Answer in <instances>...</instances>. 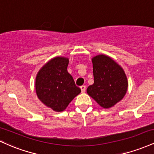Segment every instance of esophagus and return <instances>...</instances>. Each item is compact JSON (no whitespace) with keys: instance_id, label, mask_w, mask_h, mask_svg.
<instances>
[{"instance_id":"1","label":"esophagus","mask_w":154,"mask_h":154,"mask_svg":"<svg viewBox=\"0 0 154 154\" xmlns=\"http://www.w3.org/2000/svg\"><path fill=\"white\" fill-rule=\"evenodd\" d=\"M80 89H81V91H82V93H85L86 90V87L85 85H82L80 87Z\"/></svg>"}]
</instances>
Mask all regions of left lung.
<instances>
[{
	"instance_id": "8db88e82",
	"label": "left lung",
	"mask_w": 154,
	"mask_h": 154,
	"mask_svg": "<svg viewBox=\"0 0 154 154\" xmlns=\"http://www.w3.org/2000/svg\"><path fill=\"white\" fill-rule=\"evenodd\" d=\"M94 83L88 86L87 93L100 106L110 108L123 98L128 83L125 72L119 64L105 55L92 59Z\"/></svg>"
}]
</instances>
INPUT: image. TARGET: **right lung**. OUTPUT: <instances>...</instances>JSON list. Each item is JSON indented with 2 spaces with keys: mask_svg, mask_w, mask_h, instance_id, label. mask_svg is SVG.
<instances>
[{
  "mask_svg": "<svg viewBox=\"0 0 154 154\" xmlns=\"http://www.w3.org/2000/svg\"><path fill=\"white\" fill-rule=\"evenodd\" d=\"M69 59L56 57L39 71L35 81L38 98L55 111H62L80 93L73 77L67 72Z\"/></svg>",
  "mask_w": 154,
  "mask_h": 154,
  "instance_id": "1",
  "label": "right lung"
}]
</instances>
